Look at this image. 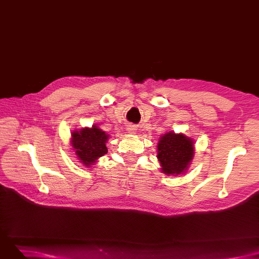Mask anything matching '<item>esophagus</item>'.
<instances>
[{
	"label": "esophagus",
	"instance_id": "esophagus-1",
	"mask_svg": "<svg viewBox=\"0 0 259 259\" xmlns=\"http://www.w3.org/2000/svg\"><path fill=\"white\" fill-rule=\"evenodd\" d=\"M126 131H127V133L128 134H132V135H134V134H136V126L135 125H132V124H130L128 126H127V128H126Z\"/></svg>",
	"mask_w": 259,
	"mask_h": 259
}]
</instances>
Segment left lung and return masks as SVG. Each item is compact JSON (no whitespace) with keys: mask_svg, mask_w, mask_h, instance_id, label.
<instances>
[{"mask_svg":"<svg viewBox=\"0 0 259 259\" xmlns=\"http://www.w3.org/2000/svg\"><path fill=\"white\" fill-rule=\"evenodd\" d=\"M194 140L186 135L167 132L157 144V159L163 174L182 175L188 170L194 158Z\"/></svg>","mask_w":259,"mask_h":259,"instance_id":"obj_1","label":"left lung"}]
</instances>
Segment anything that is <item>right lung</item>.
Wrapping results in <instances>:
<instances>
[{"instance_id":"1","label":"right lung","mask_w":259,"mask_h":259,"mask_svg":"<svg viewBox=\"0 0 259 259\" xmlns=\"http://www.w3.org/2000/svg\"><path fill=\"white\" fill-rule=\"evenodd\" d=\"M108 135L97 124L92 127H82L71 132L70 145L80 162L92 167L97 164L98 159L107 154L106 143Z\"/></svg>"}]
</instances>
